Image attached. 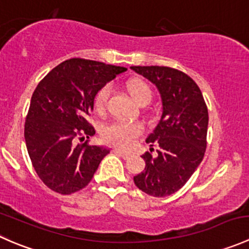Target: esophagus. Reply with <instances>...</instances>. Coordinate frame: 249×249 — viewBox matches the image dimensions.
<instances>
[{"label":"esophagus","mask_w":249,"mask_h":249,"mask_svg":"<svg viewBox=\"0 0 249 249\" xmlns=\"http://www.w3.org/2000/svg\"><path fill=\"white\" fill-rule=\"evenodd\" d=\"M113 152H114L115 154H119L120 157H123V158H124V159H127V158L130 157V153L129 152H124V150H122V149H114V150H113Z\"/></svg>","instance_id":"1"}]
</instances>
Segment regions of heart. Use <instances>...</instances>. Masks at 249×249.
I'll return each mask as SVG.
<instances>
[{
    "label": "heart",
    "mask_w": 249,
    "mask_h": 249,
    "mask_svg": "<svg viewBox=\"0 0 249 249\" xmlns=\"http://www.w3.org/2000/svg\"><path fill=\"white\" fill-rule=\"evenodd\" d=\"M127 90L132 99L137 104H143V102H149L152 99V90L148 87L145 82L141 79H131L127 82ZM110 94V85L105 84L97 90L94 97V106L97 112H104L106 108L107 100H108ZM143 132V125L139 122H129V120H114L102 127L101 136L102 140L107 144L113 145V147L123 148L126 149L130 148L135 143Z\"/></svg>",
    "instance_id": "heart-1"
}]
</instances>
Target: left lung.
Instances as JSON below:
<instances>
[{"label":"left lung","mask_w":249,"mask_h":249,"mask_svg":"<svg viewBox=\"0 0 249 249\" xmlns=\"http://www.w3.org/2000/svg\"><path fill=\"white\" fill-rule=\"evenodd\" d=\"M158 88L162 113L159 123L147 137L150 152H145V167L134 177L139 189L155 197L179 190L188 182L206 150L208 110L201 90L184 72L165 66H131Z\"/></svg>","instance_id":"left-lung-1"}]
</instances>
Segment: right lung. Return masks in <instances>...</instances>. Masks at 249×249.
Instances as JSON below:
<instances>
[{
	"instance_id": "obj_1",
	"label": "right lung",
	"mask_w": 249,
	"mask_h": 249,
	"mask_svg": "<svg viewBox=\"0 0 249 249\" xmlns=\"http://www.w3.org/2000/svg\"><path fill=\"white\" fill-rule=\"evenodd\" d=\"M125 71L104 62L70 59L38 83L24 135L32 165L48 188L69 195L89 184L109 149L77 141L95 135L88 117L97 90Z\"/></svg>"
}]
</instances>
